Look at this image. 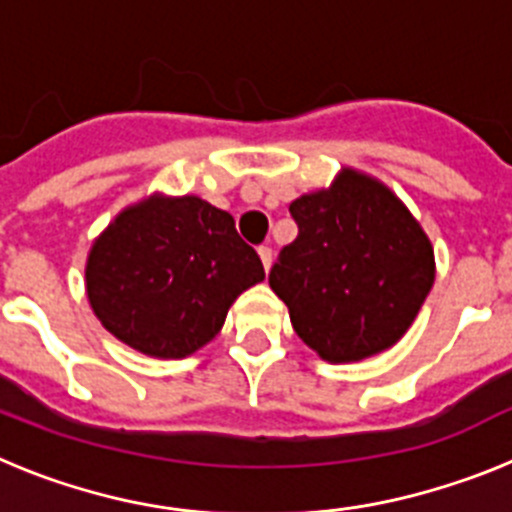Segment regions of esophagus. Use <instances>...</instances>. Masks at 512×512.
Instances as JSON below:
<instances>
[{
    "label": "esophagus",
    "mask_w": 512,
    "mask_h": 512,
    "mask_svg": "<svg viewBox=\"0 0 512 512\" xmlns=\"http://www.w3.org/2000/svg\"><path fill=\"white\" fill-rule=\"evenodd\" d=\"M259 256H261V264H264V269L269 271L271 259H274V251H271V246H259Z\"/></svg>",
    "instance_id": "34e87169"
}]
</instances>
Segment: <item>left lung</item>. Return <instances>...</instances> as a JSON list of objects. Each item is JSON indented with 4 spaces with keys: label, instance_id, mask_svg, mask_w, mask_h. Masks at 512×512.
<instances>
[{
    "label": "left lung",
    "instance_id": "1",
    "mask_svg": "<svg viewBox=\"0 0 512 512\" xmlns=\"http://www.w3.org/2000/svg\"><path fill=\"white\" fill-rule=\"evenodd\" d=\"M297 238L269 284L297 336L323 359L359 361L402 338L433 287L428 235L379 182L343 171L325 192L289 205Z\"/></svg>",
    "mask_w": 512,
    "mask_h": 512
}]
</instances>
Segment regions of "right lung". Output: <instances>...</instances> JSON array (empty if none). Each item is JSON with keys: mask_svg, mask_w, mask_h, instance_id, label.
<instances>
[{"mask_svg": "<svg viewBox=\"0 0 512 512\" xmlns=\"http://www.w3.org/2000/svg\"><path fill=\"white\" fill-rule=\"evenodd\" d=\"M264 277L233 217L200 197L130 207L87 261L89 302L104 328L158 359H182L212 341L235 297Z\"/></svg>", "mask_w": 512, "mask_h": 512, "instance_id": "add662e5", "label": "right lung"}]
</instances>
